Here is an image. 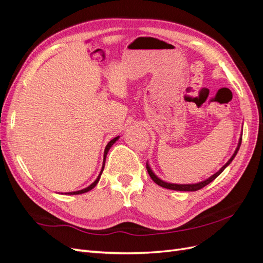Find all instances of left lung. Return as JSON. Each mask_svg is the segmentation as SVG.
<instances>
[{"label":"left lung","instance_id":"obj_1","mask_svg":"<svg viewBox=\"0 0 263 263\" xmlns=\"http://www.w3.org/2000/svg\"><path fill=\"white\" fill-rule=\"evenodd\" d=\"M241 139H242V134H241V136H240V138H239V142H238V146H237V148H236V150H235L234 155H233L232 158H230L229 160L225 163V165H222L221 168H220L216 173H214L212 177H210L209 179H206V180H204V181H202V182L192 183V184H176V183H168V182H165V181L161 180L160 178H158V177L156 176L155 172H154L153 170H151L148 161H147V163H146V168H147V171H148V173H149L150 178L154 180V182L156 183V184L160 185V186H162V187H165V189H169V190L185 191V192H186V191H187V192H189V191H191V192H194V191L201 190L202 187H204V186H206L208 184H210V183H211L212 181H214L215 179H216V178L219 176V174L227 168V166L230 164V162H232V161L234 160V158L236 157V155H237V153H238V150H239L240 145H241Z\"/></svg>","mask_w":263,"mask_h":263}]
</instances>
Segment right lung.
I'll list each match as a JSON object with an SVG mask.
<instances>
[{
  "label": "right lung",
  "instance_id": "1",
  "mask_svg": "<svg viewBox=\"0 0 263 263\" xmlns=\"http://www.w3.org/2000/svg\"><path fill=\"white\" fill-rule=\"evenodd\" d=\"M119 139V136H117V137H115V138H113L112 140H110L108 144L106 145V147H105V150H104V158H103V165H102V169H101V172H100V174H99V177L97 178V180H95L91 185H89L87 187H85V189H82V190H79V191H76V192H68V193H66V195L67 194H69V195H77V194H82V193H85V192H89V191H91L93 187H95V185L98 184L99 183V181H100V178H101V176H102V172H103V170H104V166H105V160H106V156H107V153H108V150H109V148L112 147L115 142H116V140H118ZM62 194V193H61Z\"/></svg>",
  "mask_w": 263,
  "mask_h": 263
}]
</instances>
